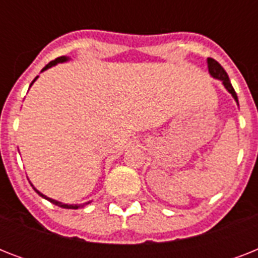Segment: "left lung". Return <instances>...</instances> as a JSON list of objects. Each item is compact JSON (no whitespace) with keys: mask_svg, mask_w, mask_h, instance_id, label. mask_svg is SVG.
<instances>
[{"mask_svg":"<svg viewBox=\"0 0 258 258\" xmlns=\"http://www.w3.org/2000/svg\"><path fill=\"white\" fill-rule=\"evenodd\" d=\"M208 68H209V72H210V75H212L213 78L218 79V80H221L222 82V84H224V87L226 89H228L229 92L232 93V96L234 97V100L238 103V97H237V93L236 91H234V88H233L232 83H230V80H229V76L228 74H226V71L221 67V64L218 61H216L214 58L212 57H208Z\"/></svg>","mask_w":258,"mask_h":258,"instance_id":"8db88e82","label":"left lung"}]
</instances>
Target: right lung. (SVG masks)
<instances>
[{
    "instance_id": "obj_1",
    "label": "right lung",
    "mask_w": 258,
    "mask_h": 258,
    "mask_svg": "<svg viewBox=\"0 0 258 258\" xmlns=\"http://www.w3.org/2000/svg\"><path fill=\"white\" fill-rule=\"evenodd\" d=\"M67 60H68V57H66V56H61V57H57V58H56V60H53V61L48 62V64H46V66L44 67V68H42V71H45V70H48V68H50V67L56 66L57 62H64V61H67ZM36 79H37V78H36ZM36 79H34L33 82H32V84H33V83L36 82ZM32 84H30V86H32ZM32 186H33V184H32ZM33 188H34V187H33ZM34 191L37 192L38 196H41L42 198H45V200H48V201H49V202H52V204H53V205H56V206H60V208H62V209H79V208H80V205H67V204H61V202H58V201H54V200H52V198H48V197L44 196V194H41V192L38 191L37 188H34ZM88 204H89V202H88ZM82 206H83V205H82Z\"/></svg>"
}]
</instances>
